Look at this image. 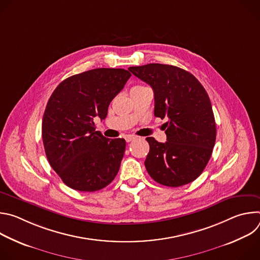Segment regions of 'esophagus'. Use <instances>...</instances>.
<instances>
[{
    "label": "esophagus",
    "instance_id": "34e87169",
    "mask_svg": "<svg viewBox=\"0 0 260 260\" xmlns=\"http://www.w3.org/2000/svg\"><path fill=\"white\" fill-rule=\"evenodd\" d=\"M124 139H125V141H126V142H132V141L136 140V139H137V137H136V136H133V135H127V136H125V137H124Z\"/></svg>",
    "mask_w": 260,
    "mask_h": 260
}]
</instances>
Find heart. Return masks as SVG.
Listing matches in <instances>:
<instances>
[{"label":"heart","mask_w":260,"mask_h":260,"mask_svg":"<svg viewBox=\"0 0 260 260\" xmlns=\"http://www.w3.org/2000/svg\"><path fill=\"white\" fill-rule=\"evenodd\" d=\"M137 87H142V86H141V85H137V86H134L133 88H137ZM133 88H132V89H133Z\"/></svg>","instance_id":"b5f03b06"}]
</instances>
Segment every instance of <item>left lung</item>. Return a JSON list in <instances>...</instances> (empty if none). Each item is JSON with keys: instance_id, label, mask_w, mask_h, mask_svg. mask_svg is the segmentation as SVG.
<instances>
[{"instance_id": "obj_1", "label": "left lung", "mask_w": 260, "mask_h": 260, "mask_svg": "<svg viewBox=\"0 0 260 260\" xmlns=\"http://www.w3.org/2000/svg\"><path fill=\"white\" fill-rule=\"evenodd\" d=\"M154 92V115L167 118V142L146 138L150 150L145 167L157 183L179 187L194 181L206 168L216 141V123L209 95L200 81L181 68L148 63L129 67Z\"/></svg>"}]
</instances>
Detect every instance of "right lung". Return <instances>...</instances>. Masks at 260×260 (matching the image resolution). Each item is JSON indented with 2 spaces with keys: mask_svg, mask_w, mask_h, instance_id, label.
<instances>
[{
  "mask_svg": "<svg viewBox=\"0 0 260 260\" xmlns=\"http://www.w3.org/2000/svg\"><path fill=\"white\" fill-rule=\"evenodd\" d=\"M132 74L100 68L60 82L48 100L42 139L51 168L69 187L96 191L116 177L125 151L124 139L105 138L94 118L105 119L108 107Z\"/></svg>",
  "mask_w": 260,
  "mask_h": 260,
  "instance_id": "right-lung-1",
  "label": "right lung"
}]
</instances>
